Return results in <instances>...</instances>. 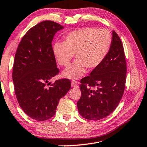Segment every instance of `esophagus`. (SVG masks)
Listing matches in <instances>:
<instances>
[{
  "label": "esophagus",
  "instance_id": "1",
  "mask_svg": "<svg viewBox=\"0 0 147 147\" xmlns=\"http://www.w3.org/2000/svg\"><path fill=\"white\" fill-rule=\"evenodd\" d=\"M71 86H73V87L77 88L78 87V83H77V82H76V80H73L71 82Z\"/></svg>",
  "mask_w": 147,
  "mask_h": 147
}]
</instances>
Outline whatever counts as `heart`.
I'll return each mask as SVG.
<instances>
[{
  "mask_svg": "<svg viewBox=\"0 0 147 147\" xmlns=\"http://www.w3.org/2000/svg\"><path fill=\"white\" fill-rule=\"evenodd\" d=\"M112 44V36L106 29L87 27L69 32L63 43H55L53 50L57 62L68 67L74 54L76 61L63 73L65 77L78 78L86 72L98 67L105 59Z\"/></svg>",
  "mask_w": 147,
  "mask_h": 147,
  "instance_id": "obj_1",
  "label": "heart"
}]
</instances>
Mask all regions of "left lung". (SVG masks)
Returning <instances> with one entry per match:
<instances>
[{
	"label": "left lung",
	"mask_w": 147,
	"mask_h": 147,
	"mask_svg": "<svg viewBox=\"0 0 147 147\" xmlns=\"http://www.w3.org/2000/svg\"><path fill=\"white\" fill-rule=\"evenodd\" d=\"M126 61L122 41L115 31L110 50L102 63L81 79L78 113L85 119L101 120L115 110L124 94Z\"/></svg>",
	"instance_id": "1"
}]
</instances>
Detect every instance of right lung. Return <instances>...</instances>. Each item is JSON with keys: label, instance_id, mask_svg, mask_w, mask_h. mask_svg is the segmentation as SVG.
Here are the masks:
<instances>
[{"label": "right lung", "instance_id": "obj_1", "mask_svg": "<svg viewBox=\"0 0 147 147\" xmlns=\"http://www.w3.org/2000/svg\"><path fill=\"white\" fill-rule=\"evenodd\" d=\"M62 29L52 21L39 23L25 33L16 50L12 72L16 98L24 113L37 121L53 117L59 99L71 87L67 78L50 82L59 72L52 42Z\"/></svg>", "mask_w": 147, "mask_h": 147}]
</instances>
